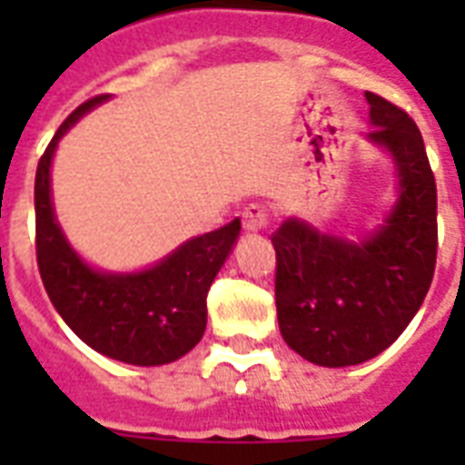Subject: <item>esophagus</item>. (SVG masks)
Wrapping results in <instances>:
<instances>
[{"label":"esophagus","mask_w":465,"mask_h":465,"mask_svg":"<svg viewBox=\"0 0 465 465\" xmlns=\"http://www.w3.org/2000/svg\"><path fill=\"white\" fill-rule=\"evenodd\" d=\"M270 224V212L262 204L253 203L243 210V229L246 232H265Z\"/></svg>","instance_id":"esophagus-1"}]
</instances>
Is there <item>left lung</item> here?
<instances>
[{
    "mask_svg": "<svg viewBox=\"0 0 465 465\" xmlns=\"http://www.w3.org/2000/svg\"><path fill=\"white\" fill-rule=\"evenodd\" d=\"M398 168L396 207L361 243L287 219L275 233V304L284 342L318 367H352L383 352L418 313L437 262V183L415 120L364 94Z\"/></svg>",
    "mask_w": 465,
    "mask_h": 465,
    "instance_id": "obj_1",
    "label": "left lung"
}]
</instances>
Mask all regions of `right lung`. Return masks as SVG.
<instances>
[{"label": "right lung", "mask_w": 465, "mask_h": 465, "mask_svg": "<svg viewBox=\"0 0 465 465\" xmlns=\"http://www.w3.org/2000/svg\"><path fill=\"white\" fill-rule=\"evenodd\" d=\"M108 94L89 98L54 133L35 171V255L40 280L64 323L111 360L156 367L181 360L207 325V292L233 248L241 222L185 241L159 265L142 272H98L69 246L54 222L50 163L57 142Z\"/></svg>", "instance_id": "obj_1"}]
</instances>
